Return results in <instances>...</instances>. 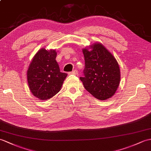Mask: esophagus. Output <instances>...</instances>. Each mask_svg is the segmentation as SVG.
I'll use <instances>...</instances> for the list:
<instances>
[{"label": "esophagus", "mask_w": 151, "mask_h": 151, "mask_svg": "<svg viewBox=\"0 0 151 151\" xmlns=\"http://www.w3.org/2000/svg\"><path fill=\"white\" fill-rule=\"evenodd\" d=\"M69 75H77V74H78V71H77V70H76V69H75L74 71H73L72 72L69 73Z\"/></svg>", "instance_id": "obj_1"}]
</instances>
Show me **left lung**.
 I'll return each mask as SVG.
<instances>
[{
    "mask_svg": "<svg viewBox=\"0 0 151 151\" xmlns=\"http://www.w3.org/2000/svg\"><path fill=\"white\" fill-rule=\"evenodd\" d=\"M85 59L84 77H80L85 89L100 100L110 99L120 82V70L116 59L104 45L94 43L83 48Z\"/></svg>",
    "mask_w": 151,
    "mask_h": 151,
    "instance_id": "1",
    "label": "left lung"
}]
</instances>
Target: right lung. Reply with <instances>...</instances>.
Masks as SVG:
<instances>
[{
    "instance_id": "right-lung-1",
    "label": "right lung",
    "mask_w": 151,
    "mask_h": 151,
    "mask_svg": "<svg viewBox=\"0 0 151 151\" xmlns=\"http://www.w3.org/2000/svg\"><path fill=\"white\" fill-rule=\"evenodd\" d=\"M56 57V50L42 48L35 55L27 71L29 90L40 100H47L57 94L68 76L60 71Z\"/></svg>"
}]
</instances>
